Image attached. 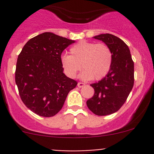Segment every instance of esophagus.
Returning a JSON list of instances; mask_svg holds the SVG:
<instances>
[{"mask_svg": "<svg viewBox=\"0 0 154 154\" xmlns=\"http://www.w3.org/2000/svg\"><path fill=\"white\" fill-rule=\"evenodd\" d=\"M84 86H85V83H82V82H79V83H77V86H78L79 88H81V87H83Z\"/></svg>", "mask_w": 154, "mask_h": 154, "instance_id": "esophagus-1", "label": "esophagus"}]
</instances>
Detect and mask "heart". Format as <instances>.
Returning a JSON list of instances; mask_svg holds the SVG:
<instances>
[{
	"instance_id": "1",
	"label": "heart",
	"mask_w": 154,
	"mask_h": 154,
	"mask_svg": "<svg viewBox=\"0 0 154 154\" xmlns=\"http://www.w3.org/2000/svg\"><path fill=\"white\" fill-rule=\"evenodd\" d=\"M61 63L69 77H75L83 68L84 71L81 77L83 79L99 80L108 74L112 67V53L104 43L80 41L71 48L70 55L62 56Z\"/></svg>"
}]
</instances>
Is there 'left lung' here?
Instances as JSON below:
<instances>
[{
  "instance_id": "8db88e82",
  "label": "left lung",
  "mask_w": 154,
  "mask_h": 154,
  "mask_svg": "<svg viewBox=\"0 0 154 154\" xmlns=\"http://www.w3.org/2000/svg\"><path fill=\"white\" fill-rule=\"evenodd\" d=\"M103 41L112 53V64L108 74L92 83L94 94L86 101L88 108L99 116H108L121 109L134 84V63L128 46L123 40L109 33L94 36Z\"/></svg>"
}]
</instances>
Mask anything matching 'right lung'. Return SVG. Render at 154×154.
Returning a JSON list of instances; mask_svg holds the SVG:
<instances>
[{
  "mask_svg": "<svg viewBox=\"0 0 154 154\" xmlns=\"http://www.w3.org/2000/svg\"><path fill=\"white\" fill-rule=\"evenodd\" d=\"M74 41L46 32L30 38L17 60L15 83L23 103L36 115L52 117L77 82L63 73V51Z\"/></svg>",
  "mask_w": 154,
  "mask_h": 154,
  "instance_id": "right-lung-1",
  "label": "right lung"
}]
</instances>
